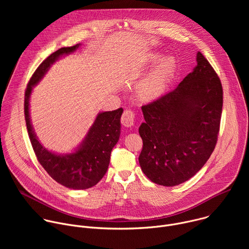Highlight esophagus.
Masks as SVG:
<instances>
[{"mask_svg":"<svg viewBox=\"0 0 249 249\" xmlns=\"http://www.w3.org/2000/svg\"><path fill=\"white\" fill-rule=\"evenodd\" d=\"M135 112L131 109L124 110L121 116V123L126 127H131L135 122Z\"/></svg>","mask_w":249,"mask_h":249,"instance_id":"34e87169","label":"esophagus"}]
</instances>
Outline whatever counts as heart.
<instances>
[{"mask_svg": "<svg viewBox=\"0 0 249 249\" xmlns=\"http://www.w3.org/2000/svg\"><path fill=\"white\" fill-rule=\"evenodd\" d=\"M159 59L158 56L153 58L154 61ZM176 64L173 58L167 57L162 59L152 72L142 81L139 86V93L145 99H151L158 96L167 86L175 72Z\"/></svg>", "mask_w": 249, "mask_h": 249, "instance_id": "heart-1", "label": "heart"}]
</instances>
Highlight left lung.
Instances as JSON below:
<instances>
[{
  "instance_id": "8db88e82",
  "label": "left lung",
  "mask_w": 249,
  "mask_h": 249,
  "mask_svg": "<svg viewBox=\"0 0 249 249\" xmlns=\"http://www.w3.org/2000/svg\"><path fill=\"white\" fill-rule=\"evenodd\" d=\"M223 110L218 74L197 53V66L173 90L142 106V170L156 184L175 186L194 176L217 145Z\"/></svg>"
}]
</instances>
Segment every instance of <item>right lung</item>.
<instances>
[{
	"label": "right lung",
	"mask_w": 249,
	"mask_h": 249,
	"mask_svg": "<svg viewBox=\"0 0 249 249\" xmlns=\"http://www.w3.org/2000/svg\"><path fill=\"white\" fill-rule=\"evenodd\" d=\"M79 44L63 47L48 56L32 74L24 92V118L32 149L37 160L52 178L70 189H88L97 184L107 171L110 155L120 136L123 109L99 113L81 148L74 154L58 156L43 148L32 130L29 118V95L47 70L61 55L75 51Z\"/></svg>",
	"instance_id": "1"
}]
</instances>
